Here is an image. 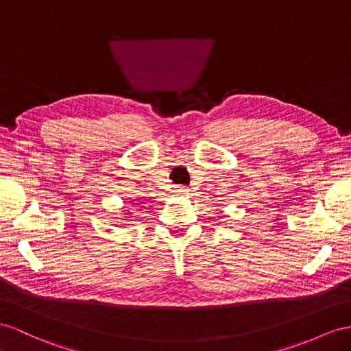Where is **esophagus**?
Listing matches in <instances>:
<instances>
[{
  "label": "esophagus",
  "mask_w": 351,
  "mask_h": 351,
  "mask_svg": "<svg viewBox=\"0 0 351 351\" xmlns=\"http://www.w3.org/2000/svg\"><path fill=\"white\" fill-rule=\"evenodd\" d=\"M176 193H178L179 195H185V194L190 193V188H186V186H178V188H176Z\"/></svg>",
  "instance_id": "1"
}]
</instances>
